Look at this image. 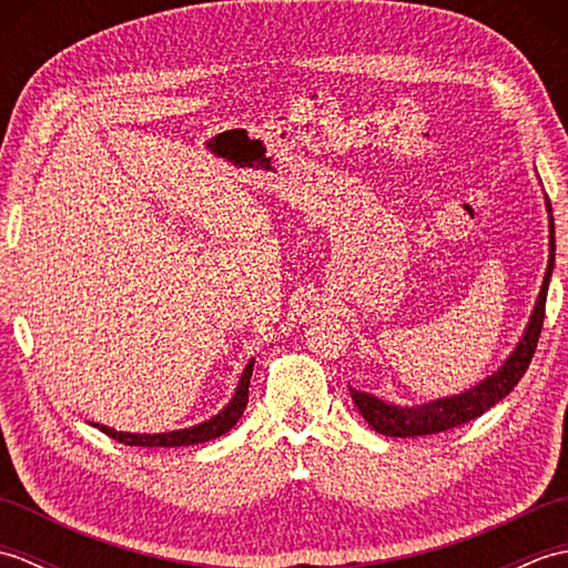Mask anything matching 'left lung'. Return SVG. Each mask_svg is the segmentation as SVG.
Listing matches in <instances>:
<instances>
[{
  "instance_id": "left-lung-1",
  "label": "left lung",
  "mask_w": 568,
  "mask_h": 568,
  "mask_svg": "<svg viewBox=\"0 0 568 568\" xmlns=\"http://www.w3.org/2000/svg\"><path fill=\"white\" fill-rule=\"evenodd\" d=\"M547 210L551 214V202L547 200ZM549 265L545 273V283H541V293L537 297V307L532 312V320H529V327L523 336V342L517 344L513 356L505 361V366L493 373L474 390H466L462 395L444 397V400H434L429 405L419 407H395L378 400L376 395L358 393L348 388L352 393V400L356 403L358 413L364 415L368 425L385 434V437H425V434H437L454 427H462L466 422L476 419L490 409L496 403H500L505 395H508L529 366V361L535 356V348L541 334V324H545V307H547V287L554 268V220L549 216Z\"/></svg>"
}]
</instances>
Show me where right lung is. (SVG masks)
<instances>
[{
    "label": "right lung",
    "instance_id": "add662e5",
    "mask_svg": "<svg viewBox=\"0 0 568 568\" xmlns=\"http://www.w3.org/2000/svg\"><path fill=\"white\" fill-rule=\"evenodd\" d=\"M251 371H253V361L246 366L244 376H241V383L236 388V395L232 397V403H229L220 415L212 417L210 422H202V425H197V427L180 429V432H165V434H129V432H114V429L102 427V425H94V427L102 429L106 437H112L126 446H190V444H202V442L216 439L232 429L239 422V417L244 415L246 403H248Z\"/></svg>",
    "mask_w": 568,
    "mask_h": 568
}]
</instances>
